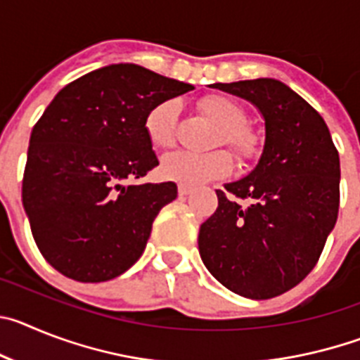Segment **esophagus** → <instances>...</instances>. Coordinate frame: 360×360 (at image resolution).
Wrapping results in <instances>:
<instances>
[{
    "mask_svg": "<svg viewBox=\"0 0 360 360\" xmlns=\"http://www.w3.org/2000/svg\"><path fill=\"white\" fill-rule=\"evenodd\" d=\"M191 193H193V187L184 186V184H180V186H178V195L180 196H189Z\"/></svg>",
    "mask_w": 360,
    "mask_h": 360,
    "instance_id": "esophagus-1",
    "label": "esophagus"
}]
</instances>
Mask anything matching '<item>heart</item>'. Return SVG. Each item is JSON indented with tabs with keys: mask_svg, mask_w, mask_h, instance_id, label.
<instances>
[{
	"mask_svg": "<svg viewBox=\"0 0 360 360\" xmlns=\"http://www.w3.org/2000/svg\"><path fill=\"white\" fill-rule=\"evenodd\" d=\"M200 108L216 126H219L218 141L232 149L241 160L256 157L257 136L245 128V111L240 104L225 95H207L200 101ZM178 104L174 101H164L157 104L146 117V133L155 148H171L174 142ZM232 171V160L229 153H193L174 151L162 160L160 173L164 178L189 187L227 176Z\"/></svg>",
	"mask_w": 360,
	"mask_h": 360,
	"instance_id": "b5f03b06",
	"label": "heart"
}]
</instances>
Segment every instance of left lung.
<instances>
[{"instance_id": "left-lung-1", "label": "left lung", "mask_w": 360, "mask_h": 360, "mask_svg": "<svg viewBox=\"0 0 360 360\" xmlns=\"http://www.w3.org/2000/svg\"><path fill=\"white\" fill-rule=\"evenodd\" d=\"M249 101L265 120L256 167L216 191L218 209L202 224L203 265L249 299L294 288L316 266L339 211L341 164L323 117L276 79L209 84ZM236 198L249 199L243 208Z\"/></svg>"}]
</instances>
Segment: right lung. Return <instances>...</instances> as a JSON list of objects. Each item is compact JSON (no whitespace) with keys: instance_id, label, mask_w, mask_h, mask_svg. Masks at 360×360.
<instances>
[{"instance_id":"1","label":"right lung","mask_w":360,"mask_h":360,"mask_svg":"<svg viewBox=\"0 0 360 360\" xmlns=\"http://www.w3.org/2000/svg\"><path fill=\"white\" fill-rule=\"evenodd\" d=\"M193 86L131 63L66 84L32 129L23 207L37 249L63 276L108 281L142 256L176 184L126 186L158 165L146 133L157 104Z\"/></svg>"}]
</instances>
